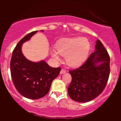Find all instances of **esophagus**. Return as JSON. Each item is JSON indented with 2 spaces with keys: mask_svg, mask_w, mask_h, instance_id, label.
Returning <instances> with one entry per match:
<instances>
[{
  "mask_svg": "<svg viewBox=\"0 0 121 121\" xmlns=\"http://www.w3.org/2000/svg\"><path fill=\"white\" fill-rule=\"evenodd\" d=\"M65 72H66V70H65V69H61V71H60V74H64V73H65Z\"/></svg>",
  "mask_w": 121,
  "mask_h": 121,
  "instance_id": "34e87169",
  "label": "esophagus"
}]
</instances>
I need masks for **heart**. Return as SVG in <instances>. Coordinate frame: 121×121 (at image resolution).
I'll return each instance as SVG.
<instances>
[{"label":"heart","instance_id":"b5f03b06","mask_svg":"<svg viewBox=\"0 0 121 121\" xmlns=\"http://www.w3.org/2000/svg\"><path fill=\"white\" fill-rule=\"evenodd\" d=\"M90 49V43L81 37L66 38L56 45V50H52L51 55L56 60H61V56L65 57L67 64L71 67H78L85 61Z\"/></svg>","mask_w":121,"mask_h":121}]
</instances>
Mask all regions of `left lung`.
Instances as JSON below:
<instances>
[{"mask_svg": "<svg viewBox=\"0 0 121 121\" xmlns=\"http://www.w3.org/2000/svg\"><path fill=\"white\" fill-rule=\"evenodd\" d=\"M110 57L99 40L95 51L80 67L69 71L72 77L68 86L69 97L79 102H86L97 97L104 90L110 73Z\"/></svg>", "mask_w": 121, "mask_h": 121, "instance_id": "1", "label": "left lung"}]
</instances>
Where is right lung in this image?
Segmentation results:
<instances>
[{
    "label": "right lung",
    "mask_w": 121,
    "mask_h": 121,
    "mask_svg": "<svg viewBox=\"0 0 121 121\" xmlns=\"http://www.w3.org/2000/svg\"><path fill=\"white\" fill-rule=\"evenodd\" d=\"M37 31L28 34L18 43L13 50L10 63L14 86L22 95L31 99L44 97L49 91L52 81L59 75L61 69L60 67L49 66L43 60L32 62L23 54V43L28 41Z\"/></svg>",
    "instance_id": "obj_1"
}]
</instances>
